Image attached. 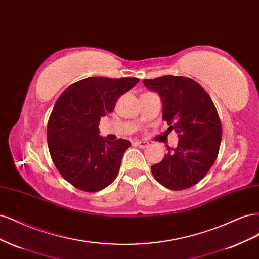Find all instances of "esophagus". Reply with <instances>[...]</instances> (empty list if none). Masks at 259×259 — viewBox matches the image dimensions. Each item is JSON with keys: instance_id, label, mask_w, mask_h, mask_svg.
Returning <instances> with one entry per match:
<instances>
[{"instance_id": "1", "label": "esophagus", "mask_w": 259, "mask_h": 259, "mask_svg": "<svg viewBox=\"0 0 259 259\" xmlns=\"http://www.w3.org/2000/svg\"><path fill=\"white\" fill-rule=\"evenodd\" d=\"M134 145L139 147V148H142V149H145L149 146V143L148 142H143V140H136V142H134Z\"/></svg>"}]
</instances>
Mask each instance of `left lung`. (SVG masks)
Wrapping results in <instances>:
<instances>
[{
    "label": "left lung",
    "mask_w": 259,
    "mask_h": 259,
    "mask_svg": "<svg viewBox=\"0 0 259 259\" xmlns=\"http://www.w3.org/2000/svg\"><path fill=\"white\" fill-rule=\"evenodd\" d=\"M144 85L159 94L162 119L178 136V145L151 166L153 177L171 190L198 184L217 158L222 143V124L213 100L195 81L165 75L144 80Z\"/></svg>",
    "instance_id": "1"
}]
</instances>
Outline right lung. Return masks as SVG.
Returning <instances> with one entry per match:
<instances>
[{
    "label": "right lung",
    "mask_w": 259,
    "mask_h": 259,
    "mask_svg": "<svg viewBox=\"0 0 259 259\" xmlns=\"http://www.w3.org/2000/svg\"><path fill=\"white\" fill-rule=\"evenodd\" d=\"M138 82L136 77H88L70 85L57 99L48 124L50 153L61 176L77 189L99 191L119 174L131 143L100 136L99 121Z\"/></svg>",
    "instance_id": "obj_1"
}]
</instances>
